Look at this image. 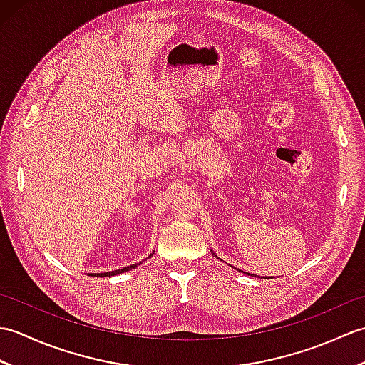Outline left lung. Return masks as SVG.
<instances>
[{"label": "left lung", "mask_w": 365, "mask_h": 365, "mask_svg": "<svg viewBox=\"0 0 365 365\" xmlns=\"http://www.w3.org/2000/svg\"><path fill=\"white\" fill-rule=\"evenodd\" d=\"M212 254L215 255V252H213V251H212ZM215 257H216V255H215ZM246 274H250V273H246ZM251 276H254V274H251Z\"/></svg>", "instance_id": "left-lung-1"}]
</instances>
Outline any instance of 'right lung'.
Masks as SVG:
<instances>
[{"instance_id": "right-lung-1", "label": "right lung", "mask_w": 365, "mask_h": 365, "mask_svg": "<svg viewBox=\"0 0 365 365\" xmlns=\"http://www.w3.org/2000/svg\"><path fill=\"white\" fill-rule=\"evenodd\" d=\"M155 252V251H153ZM153 252L149 255V257L147 259H150L152 255H153ZM138 265H141V262L139 263H133V265H130V267H125V268H120V269H114V271H106V273H91L89 276H97V277H108V276H118V274H122V273H127V271H130V269H133V268H136Z\"/></svg>"}]
</instances>
